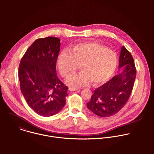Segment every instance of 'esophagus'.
Instances as JSON below:
<instances>
[{
    "mask_svg": "<svg viewBox=\"0 0 154 154\" xmlns=\"http://www.w3.org/2000/svg\"><path fill=\"white\" fill-rule=\"evenodd\" d=\"M80 90V88H69V90L70 91H78V90Z\"/></svg>",
    "mask_w": 154,
    "mask_h": 154,
    "instance_id": "1",
    "label": "esophagus"
}]
</instances>
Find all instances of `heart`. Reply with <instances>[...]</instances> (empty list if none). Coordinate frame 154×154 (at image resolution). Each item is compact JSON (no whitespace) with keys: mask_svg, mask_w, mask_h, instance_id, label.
Segmentation results:
<instances>
[{"mask_svg":"<svg viewBox=\"0 0 154 154\" xmlns=\"http://www.w3.org/2000/svg\"><path fill=\"white\" fill-rule=\"evenodd\" d=\"M69 51H61L57 57L56 64L64 77L75 73L80 65L82 71L66 80L70 86H83L91 82L94 85H102L112 78L117 68L116 54L99 43L80 42L72 46Z\"/></svg>","mask_w":154,"mask_h":154,"instance_id":"b5f03b06","label":"heart"}]
</instances>
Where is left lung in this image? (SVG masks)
<instances>
[{
  "instance_id": "1",
  "label": "left lung",
  "mask_w": 154,
  "mask_h": 154,
  "mask_svg": "<svg viewBox=\"0 0 154 154\" xmlns=\"http://www.w3.org/2000/svg\"><path fill=\"white\" fill-rule=\"evenodd\" d=\"M119 68L121 73L94 91L87 107L96 115L106 118L116 114L127 102L133 90L136 78V68L130 52L122 46Z\"/></svg>"
}]
</instances>
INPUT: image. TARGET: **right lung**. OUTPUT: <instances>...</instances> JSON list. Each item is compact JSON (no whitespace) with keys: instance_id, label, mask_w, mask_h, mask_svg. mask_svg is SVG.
<instances>
[{"instance_id":"1","label":"right lung","mask_w":154,"mask_h":154,"mask_svg":"<svg viewBox=\"0 0 154 154\" xmlns=\"http://www.w3.org/2000/svg\"><path fill=\"white\" fill-rule=\"evenodd\" d=\"M60 45V39L56 37L37 39L19 66L20 91L29 106L42 116L58 113L66 104L68 88L56 72Z\"/></svg>"}]
</instances>
